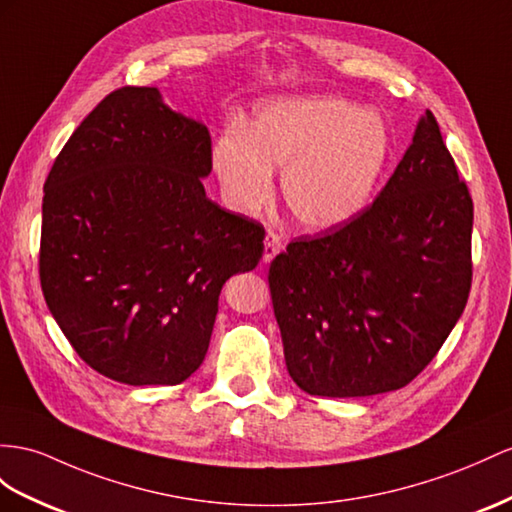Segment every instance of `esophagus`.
I'll return each instance as SVG.
<instances>
[{
	"mask_svg": "<svg viewBox=\"0 0 512 512\" xmlns=\"http://www.w3.org/2000/svg\"><path fill=\"white\" fill-rule=\"evenodd\" d=\"M281 248H283V242H281L279 235L268 231L266 240H264V264H270V261L281 253Z\"/></svg>",
	"mask_w": 512,
	"mask_h": 512,
	"instance_id": "obj_1",
	"label": "esophagus"
}]
</instances>
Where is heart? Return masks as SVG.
<instances>
[{"mask_svg":"<svg viewBox=\"0 0 512 512\" xmlns=\"http://www.w3.org/2000/svg\"><path fill=\"white\" fill-rule=\"evenodd\" d=\"M391 153L381 116L337 97L261 103L244 131H227L214 147V168L229 205L253 214L274 192L283 168V199L307 229H335L370 205Z\"/></svg>","mask_w":512,"mask_h":512,"instance_id":"b5f03b06","label":"heart"}]
</instances>
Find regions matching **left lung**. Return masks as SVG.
<instances>
[{
  "instance_id": "1",
  "label": "left lung",
  "mask_w": 512,
  "mask_h": 512,
  "mask_svg": "<svg viewBox=\"0 0 512 512\" xmlns=\"http://www.w3.org/2000/svg\"><path fill=\"white\" fill-rule=\"evenodd\" d=\"M471 225L467 183L428 110L370 207L272 259L270 296L292 381L326 398L409 385L467 305Z\"/></svg>"
}]
</instances>
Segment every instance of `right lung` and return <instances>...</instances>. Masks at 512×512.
I'll use <instances>...</instances> for the list:
<instances>
[{"mask_svg": "<svg viewBox=\"0 0 512 512\" xmlns=\"http://www.w3.org/2000/svg\"><path fill=\"white\" fill-rule=\"evenodd\" d=\"M212 138L157 88L114 90L73 131L43 196L41 287L80 359L125 385H179L205 359L222 285L264 227L209 201Z\"/></svg>", "mask_w": 512, "mask_h": 512, "instance_id": "1", "label": "right lung"}]
</instances>
